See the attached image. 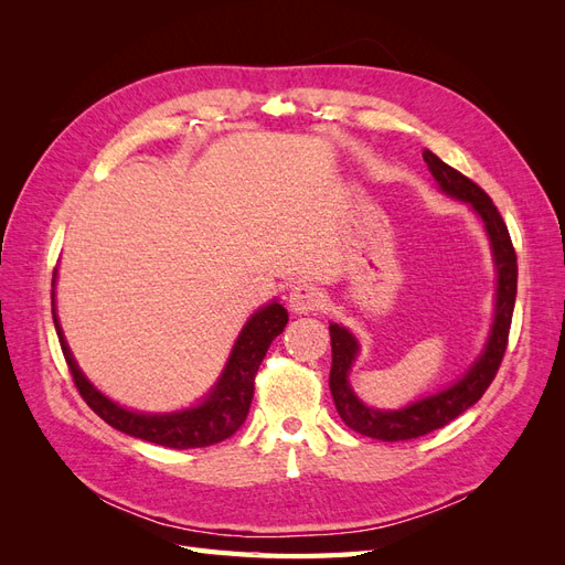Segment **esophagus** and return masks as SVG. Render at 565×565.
<instances>
[{
    "label": "esophagus",
    "instance_id": "34e87169",
    "mask_svg": "<svg viewBox=\"0 0 565 565\" xmlns=\"http://www.w3.org/2000/svg\"><path fill=\"white\" fill-rule=\"evenodd\" d=\"M287 306L292 313H313V311H320L324 306V295L318 285H313L309 280H299L289 287Z\"/></svg>",
    "mask_w": 565,
    "mask_h": 565
}]
</instances>
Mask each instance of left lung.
I'll use <instances>...</instances> for the list:
<instances>
[{"instance_id": "8db88e82", "label": "left lung", "mask_w": 565, "mask_h": 565, "mask_svg": "<svg viewBox=\"0 0 565 565\" xmlns=\"http://www.w3.org/2000/svg\"><path fill=\"white\" fill-rule=\"evenodd\" d=\"M424 162L429 164V172L438 181L440 191L457 198L461 202L471 204V210L483 218L486 233L490 237L494 268H498V299H494V318L490 337L486 341V349L476 358L473 365L461 374V377L434 396L419 398L401 409H374L367 407L361 398L355 396L349 384V372L355 361L358 347L355 337L341 328V324H330V339H332V370H330V391L337 405L339 417L344 419L349 429L355 434H363L367 438L377 440H409L431 434L440 426L450 424L455 417L481 401L488 386L492 384L494 374H498L502 358L509 341L511 316H514L516 303V280H519V266H516V252L511 245V237L502 214L494 207L488 193L481 185H476L457 169L443 162L431 150H424Z\"/></svg>"}]
</instances>
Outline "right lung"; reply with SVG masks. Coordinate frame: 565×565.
Segmentation results:
<instances>
[{
    "label": "right lung",
    "mask_w": 565,
    "mask_h": 565,
    "mask_svg": "<svg viewBox=\"0 0 565 565\" xmlns=\"http://www.w3.org/2000/svg\"><path fill=\"white\" fill-rule=\"evenodd\" d=\"M51 306H54V292H51ZM51 313H54L56 334L61 341L65 363L71 367L73 382L79 391V396L87 401V405L94 409V413L104 422H108L117 431L148 440V443H156V446L172 448V450L207 448V446H214V443L231 438L237 429H241L247 419L249 405L254 398L256 370H259L270 341L276 339L287 324L285 306L278 301H270L247 320L241 337L235 341L228 363L224 372H221L218 382L214 384V388L207 393V396H204L200 405L181 409V413L148 415V413H134V409L113 403L87 377H84L71 349H67L56 309H51Z\"/></svg>",
    "instance_id": "right-lung-1"
}]
</instances>
